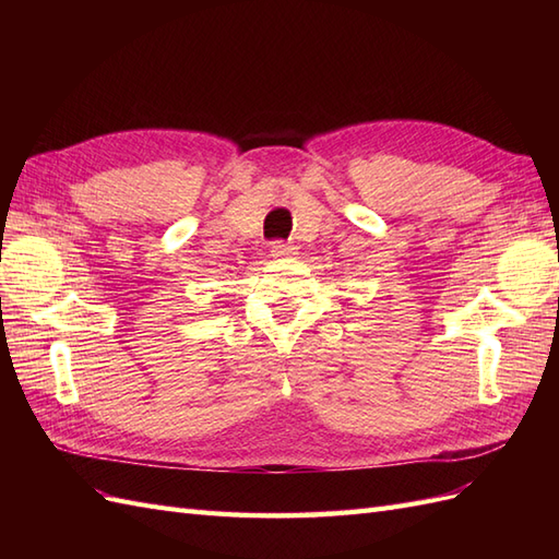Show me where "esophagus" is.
I'll use <instances>...</instances> for the list:
<instances>
[{
  "instance_id": "1",
  "label": "esophagus",
  "mask_w": 559,
  "mask_h": 559,
  "mask_svg": "<svg viewBox=\"0 0 559 559\" xmlns=\"http://www.w3.org/2000/svg\"><path fill=\"white\" fill-rule=\"evenodd\" d=\"M270 257H275V259L292 257V247L284 245V242H273V245H270Z\"/></svg>"
}]
</instances>
